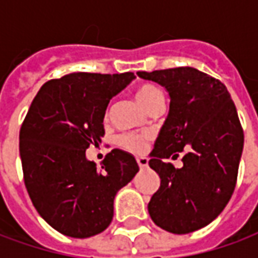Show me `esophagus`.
<instances>
[{"mask_svg":"<svg viewBox=\"0 0 258 258\" xmlns=\"http://www.w3.org/2000/svg\"><path fill=\"white\" fill-rule=\"evenodd\" d=\"M137 163H138V166H140L141 168H145L148 167V163H149V160H148L146 157H137Z\"/></svg>","mask_w":258,"mask_h":258,"instance_id":"34e87169","label":"esophagus"}]
</instances>
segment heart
<instances>
[{
    "instance_id": "obj_1",
    "label": "heart",
    "mask_w": 258,
    "mask_h": 258,
    "mask_svg": "<svg viewBox=\"0 0 258 258\" xmlns=\"http://www.w3.org/2000/svg\"><path fill=\"white\" fill-rule=\"evenodd\" d=\"M135 96H137V101L140 102L141 106L148 112H151L152 109L163 105V102H164L163 91L152 83L141 84L135 91ZM148 142H149L148 135L135 134V133L121 134L117 138V145L124 151L134 153V155L144 153L148 149Z\"/></svg>"
}]
</instances>
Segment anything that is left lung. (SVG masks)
I'll return each mask as SVG.
<instances>
[{
  "label": "left lung",
  "instance_id": "1",
  "mask_svg": "<svg viewBox=\"0 0 258 258\" xmlns=\"http://www.w3.org/2000/svg\"><path fill=\"white\" fill-rule=\"evenodd\" d=\"M137 74L166 87L171 98L149 160L160 188L148 211L164 231L194 232L220 216L235 190L244 141L236 107L227 87L198 69ZM178 151L185 152L182 168L164 162Z\"/></svg>",
  "mask_w": 258,
  "mask_h": 258
}]
</instances>
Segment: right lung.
<instances>
[{
	"label": "right lung",
	"mask_w": 258,
	"mask_h": 258,
	"mask_svg": "<svg viewBox=\"0 0 258 258\" xmlns=\"http://www.w3.org/2000/svg\"><path fill=\"white\" fill-rule=\"evenodd\" d=\"M134 73H72L47 81L37 92L19 133L26 189L38 214L58 232L90 238L113 218L118 189L138 173L134 156L113 149L98 170L85 149L99 145L113 96Z\"/></svg>",
	"instance_id": "add662e5"
}]
</instances>
